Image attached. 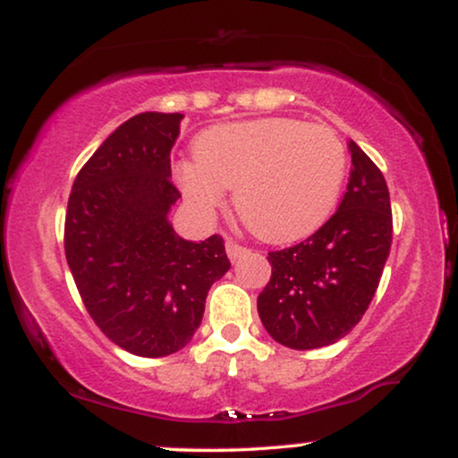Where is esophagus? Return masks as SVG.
Instances as JSON below:
<instances>
[{
  "label": "esophagus",
  "mask_w": 458,
  "mask_h": 458,
  "mask_svg": "<svg viewBox=\"0 0 458 458\" xmlns=\"http://www.w3.org/2000/svg\"><path fill=\"white\" fill-rule=\"evenodd\" d=\"M225 251H228L230 260H236V259H241V256H245L250 250H247V247H243V245H239L236 241L228 239V241H225Z\"/></svg>",
  "instance_id": "esophagus-1"
}]
</instances>
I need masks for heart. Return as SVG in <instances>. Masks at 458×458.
<instances>
[{"mask_svg":"<svg viewBox=\"0 0 458 458\" xmlns=\"http://www.w3.org/2000/svg\"><path fill=\"white\" fill-rule=\"evenodd\" d=\"M196 163L178 170L193 207L211 213L234 189L241 222L260 239L286 243L312 234L334 213L346 148L334 129L295 118H260L204 131Z\"/></svg>","mask_w":458,"mask_h":458,"instance_id":"b5f03b06","label":"heart"}]
</instances>
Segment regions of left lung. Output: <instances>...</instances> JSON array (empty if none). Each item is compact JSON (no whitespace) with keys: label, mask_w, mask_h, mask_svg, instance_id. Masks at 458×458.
I'll use <instances>...</instances> for the list:
<instances>
[{"label":"left lung","mask_w":458,"mask_h":458,"mask_svg":"<svg viewBox=\"0 0 458 458\" xmlns=\"http://www.w3.org/2000/svg\"><path fill=\"white\" fill-rule=\"evenodd\" d=\"M351 176L338 211L301 243L269 251L271 280L259 314L276 343L308 351L338 343L360 323L392 245L387 182L353 140Z\"/></svg>","instance_id":"1"}]
</instances>
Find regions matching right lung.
Instances as JSON below:
<instances>
[{"label": "right lung", "mask_w": 458, "mask_h": 458, "mask_svg": "<svg viewBox=\"0 0 458 458\" xmlns=\"http://www.w3.org/2000/svg\"><path fill=\"white\" fill-rule=\"evenodd\" d=\"M181 120L129 118L79 170L68 198L64 251L83 306L112 343L140 357L181 351L208 288L230 269L222 236L191 243L167 222L181 198L170 181Z\"/></svg>", "instance_id": "1"}]
</instances>
